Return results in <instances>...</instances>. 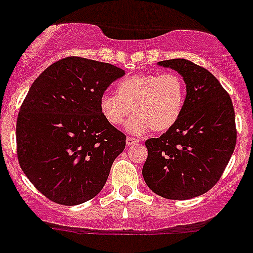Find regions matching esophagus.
I'll return each mask as SVG.
<instances>
[{
    "label": "esophagus",
    "instance_id": "esophagus-1",
    "mask_svg": "<svg viewBox=\"0 0 253 253\" xmlns=\"http://www.w3.org/2000/svg\"><path fill=\"white\" fill-rule=\"evenodd\" d=\"M140 140L136 139V137H132V136H128L126 139V143L127 145H136L137 143H139Z\"/></svg>",
    "mask_w": 253,
    "mask_h": 253
}]
</instances>
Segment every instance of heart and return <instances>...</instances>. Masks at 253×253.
<instances>
[{
  "mask_svg": "<svg viewBox=\"0 0 253 253\" xmlns=\"http://www.w3.org/2000/svg\"><path fill=\"white\" fill-rule=\"evenodd\" d=\"M186 99V84L180 74L139 73L117 84V95L100 96L99 109L112 126H121L135 113L128 131L143 133L152 128L163 132L181 117Z\"/></svg>",
  "mask_w": 253,
  "mask_h": 253,
  "instance_id": "heart-1",
  "label": "heart"
}]
</instances>
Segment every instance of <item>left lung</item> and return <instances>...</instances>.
Listing matches in <instances>:
<instances>
[{"label":"left lung","mask_w":253,"mask_h":253,"mask_svg":"<svg viewBox=\"0 0 253 253\" xmlns=\"http://www.w3.org/2000/svg\"><path fill=\"white\" fill-rule=\"evenodd\" d=\"M179 72L186 99L179 121L145 141L146 185L167 199H190L217 184L237 143L233 103L217 78L185 59L159 61Z\"/></svg>","instance_id":"left-lung-1"}]
</instances>
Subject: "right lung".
Instances as JSON below:
<instances>
[{
  "label": "right lung",
  "mask_w": 253,
  "mask_h": 253,
  "mask_svg": "<svg viewBox=\"0 0 253 253\" xmlns=\"http://www.w3.org/2000/svg\"><path fill=\"white\" fill-rule=\"evenodd\" d=\"M125 71L68 56L29 88L16 121L19 165L38 192L59 205L90 201L107 182L126 135L105 121L100 96Z\"/></svg>",
  "instance_id": "1"
}]
</instances>
